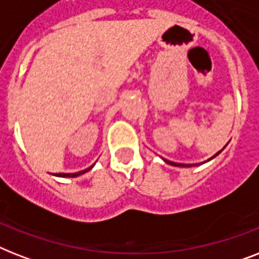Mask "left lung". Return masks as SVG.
Masks as SVG:
<instances>
[{"label":"left lung","instance_id":"1","mask_svg":"<svg viewBox=\"0 0 259 259\" xmlns=\"http://www.w3.org/2000/svg\"><path fill=\"white\" fill-rule=\"evenodd\" d=\"M226 148V146H225ZM225 148H223V149H225ZM222 149V150H223ZM222 150H219V152H218V153H215L212 156V157H209L208 160H207V161H211V160H212V158H215L218 156V154H221L222 153ZM162 160H164V161L166 162V164H169V165H172V166H183V168H189V166H197V165H200V164H180V162H173V161H169V160H165V158H162ZM207 161H204V162H207ZM201 164H203V162H201Z\"/></svg>","mask_w":259,"mask_h":259}]
</instances>
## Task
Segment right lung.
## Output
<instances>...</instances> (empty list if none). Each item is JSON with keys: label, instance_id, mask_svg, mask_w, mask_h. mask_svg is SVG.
<instances>
[{"label": "right lung", "instance_id": "1", "mask_svg": "<svg viewBox=\"0 0 259 259\" xmlns=\"http://www.w3.org/2000/svg\"><path fill=\"white\" fill-rule=\"evenodd\" d=\"M94 165H95V162H94V164L91 166H89L87 169H83V170H80V172H75V173H56L55 176H58V177H78V176H80V175H84V173H86V172H89V170L93 169Z\"/></svg>", "mask_w": 259, "mask_h": 259}]
</instances>
